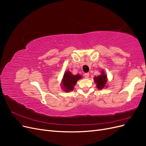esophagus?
<instances>
[{
    "label": "esophagus",
    "mask_w": 146,
    "mask_h": 146,
    "mask_svg": "<svg viewBox=\"0 0 146 146\" xmlns=\"http://www.w3.org/2000/svg\"><path fill=\"white\" fill-rule=\"evenodd\" d=\"M84 76H85V78H88L90 76V74L89 73H85V74H84Z\"/></svg>",
    "instance_id": "1"
}]
</instances>
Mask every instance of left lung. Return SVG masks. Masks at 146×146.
I'll list each match as a JSON object with an SVG mask.
<instances>
[{
	"mask_svg": "<svg viewBox=\"0 0 146 146\" xmlns=\"http://www.w3.org/2000/svg\"><path fill=\"white\" fill-rule=\"evenodd\" d=\"M94 80L95 83L97 85V88L98 89L102 90L106 86V84L107 82V76L105 74L104 70H102L101 74L99 75L98 77H94Z\"/></svg>",
	"mask_w": 146,
	"mask_h": 146,
	"instance_id": "obj_1",
	"label": "left lung"
}]
</instances>
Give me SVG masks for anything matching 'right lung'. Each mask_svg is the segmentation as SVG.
<instances>
[{"label":"right lung","instance_id":"obj_1","mask_svg":"<svg viewBox=\"0 0 146 146\" xmlns=\"http://www.w3.org/2000/svg\"><path fill=\"white\" fill-rule=\"evenodd\" d=\"M80 78H82V76L80 74L73 75L69 70L66 71L64 74L62 83H61L63 90L66 92L73 91L74 86Z\"/></svg>","mask_w":146,"mask_h":146}]
</instances>
